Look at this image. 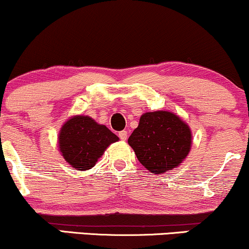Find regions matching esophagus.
<instances>
[{"label": "esophagus", "mask_w": 249, "mask_h": 249, "mask_svg": "<svg viewBox=\"0 0 249 249\" xmlns=\"http://www.w3.org/2000/svg\"><path fill=\"white\" fill-rule=\"evenodd\" d=\"M118 136H119V138L122 139V141H126L127 139V131H121V132L118 133Z\"/></svg>", "instance_id": "esophagus-1"}]
</instances>
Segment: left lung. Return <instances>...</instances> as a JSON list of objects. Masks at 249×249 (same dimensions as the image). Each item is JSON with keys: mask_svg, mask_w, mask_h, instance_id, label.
I'll use <instances>...</instances> for the list:
<instances>
[{"mask_svg": "<svg viewBox=\"0 0 249 249\" xmlns=\"http://www.w3.org/2000/svg\"><path fill=\"white\" fill-rule=\"evenodd\" d=\"M137 158L150 172L160 174L178 167L192 144L190 127L167 111L146 112L128 138Z\"/></svg>", "mask_w": 249, "mask_h": 249, "instance_id": "1", "label": "left lung"}]
</instances>
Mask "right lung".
Returning <instances> with one entry per match:
<instances>
[{
	"mask_svg": "<svg viewBox=\"0 0 249 249\" xmlns=\"http://www.w3.org/2000/svg\"><path fill=\"white\" fill-rule=\"evenodd\" d=\"M58 139L65 160L76 170L87 171L95 166L108 145L119 138L90 117L76 116L63 125Z\"/></svg>",
	"mask_w": 249,
	"mask_h": 249,
	"instance_id": "right-lung-1",
	"label": "right lung"
}]
</instances>
